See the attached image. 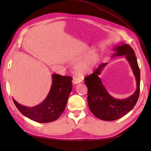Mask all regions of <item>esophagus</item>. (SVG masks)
Returning <instances> with one entry per match:
<instances>
[{"instance_id": "1", "label": "esophagus", "mask_w": 151, "mask_h": 151, "mask_svg": "<svg viewBox=\"0 0 151 151\" xmlns=\"http://www.w3.org/2000/svg\"><path fill=\"white\" fill-rule=\"evenodd\" d=\"M72 82H73V84H79L80 82H81V81H80V79H78L77 78L74 77L73 79Z\"/></svg>"}]
</instances>
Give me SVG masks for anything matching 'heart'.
I'll list each match as a JSON object with an SVG mask.
<instances>
[{
  "label": "heart",
  "mask_w": 151,
  "mask_h": 151,
  "mask_svg": "<svg viewBox=\"0 0 151 151\" xmlns=\"http://www.w3.org/2000/svg\"><path fill=\"white\" fill-rule=\"evenodd\" d=\"M89 49H86L81 52V55L88 52ZM99 60V56L95 51H91L82 58L74 67V73L80 78L92 72Z\"/></svg>",
  "instance_id": "heart-1"
}]
</instances>
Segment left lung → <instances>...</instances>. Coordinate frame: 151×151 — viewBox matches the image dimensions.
<instances>
[{
  "mask_svg": "<svg viewBox=\"0 0 151 151\" xmlns=\"http://www.w3.org/2000/svg\"><path fill=\"white\" fill-rule=\"evenodd\" d=\"M112 57L124 56L132 68L136 78L137 88L129 97L123 99H115L102 84L99 75L108 63H102L93 73L85 78L84 83L88 88V103L89 110L95 117L104 121H114L121 118L131 111L139 98L140 86V70L132 48L129 45L122 43L114 47Z\"/></svg>",
  "mask_w": 151,
  "mask_h": 151,
  "instance_id": "obj_1",
  "label": "left lung"
}]
</instances>
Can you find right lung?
Instances as JSON below:
<instances>
[{
    "label": "right lung",
    "mask_w": 151,
    "mask_h": 151,
    "mask_svg": "<svg viewBox=\"0 0 151 151\" xmlns=\"http://www.w3.org/2000/svg\"><path fill=\"white\" fill-rule=\"evenodd\" d=\"M52 86L45 99L36 106L27 107L19 104L13 98L16 107L21 113L37 123H49L58 119L66 106L73 84L71 76L52 75Z\"/></svg>",
    "instance_id": "1"
}]
</instances>
